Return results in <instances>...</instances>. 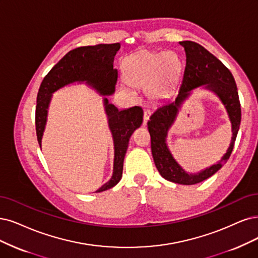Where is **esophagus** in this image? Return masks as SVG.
<instances>
[{"label": "esophagus", "mask_w": 258, "mask_h": 258, "mask_svg": "<svg viewBox=\"0 0 258 258\" xmlns=\"http://www.w3.org/2000/svg\"><path fill=\"white\" fill-rule=\"evenodd\" d=\"M150 114H151V111H150L149 109H146V110L144 111V124H145V125H146L148 120H149V118H150Z\"/></svg>", "instance_id": "esophagus-1"}]
</instances>
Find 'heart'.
Listing matches in <instances>:
<instances>
[{
    "instance_id": "b5f03b06",
    "label": "heart",
    "mask_w": 258,
    "mask_h": 258,
    "mask_svg": "<svg viewBox=\"0 0 258 258\" xmlns=\"http://www.w3.org/2000/svg\"><path fill=\"white\" fill-rule=\"evenodd\" d=\"M179 73L180 62L175 54L142 53L128 61L125 76L133 87L150 89L152 97L160 99L177 83Z\"/></svg>"
}]
</instances>
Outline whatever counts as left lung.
Instances as JSON below:
<instances>
[{
	"label": "left lung",
	"mask_w": 258,
	"mask_h": 258,
	"mask_svg": "<svg viewBox=\"0 0 258 258\" xmlns=\"http://www.w3.org/2000/svg\"><path fill=\"white\" fill-rule=\"evenodd\" d=\"M186 53V67L182 83L174 100L161 104L151 114L148 128L151 135V149L155 166L165 179L180 185H195L214 175L230 158L239 131L241 109L237 86L231 71L209 53L205 47L194 41H180ZM215 93L225 105L232 124V139L230 147L220 162L200 173L188 174L174 159L166 144L169 127L174 122L182 103L196 88Z\"/></svg>",
	"instance_id": "1"
}]
</instances>
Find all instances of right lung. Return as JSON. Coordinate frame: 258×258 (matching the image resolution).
Listing matches in <instances>:
<instances>
[{
  "label": "right lung",
  "mask_w": 258,
  "mask_h": 258,
  "mask_svg": "<svg viewBox=\"0 0 258 258\" xmlns=\"http://www.w3.org/2000/svg\"><path fill=\"white\" fill-rule=\"evenodd\" d=\"M119 49L120 43L76 47L67 53L45 75L37 94L36 105V133L40 148L53 93L70 84L85 83L101 95L113 94L118 79L113 59ZM103 105L113 141V169L110 179L95 192L105 191L120 182L130 138L144 120V111L139 106L119 110L106 97L103 98Z\"/></svg>",
  "instance_id": "1"
}]
</instances>
